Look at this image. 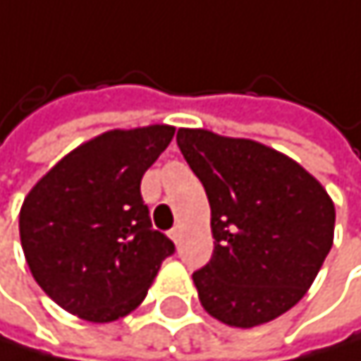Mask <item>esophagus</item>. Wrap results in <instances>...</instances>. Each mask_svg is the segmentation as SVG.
I'll return each mask as SVG.
<instances>
[{"label":"esophagus","instance_id":"esophagus-1","mask_svg":"<svg viewBox=\"0 0 361 361\" xmlns=\"http://www.w3.org/2000/svg\"><path fill=\"white\" fill-rule=\"evenodd\" d=\"M170 239H172L174 243L180 241V228H172V230H170Z\"/></svg>","mask_w":361,"mask_h":361}]
</instances>
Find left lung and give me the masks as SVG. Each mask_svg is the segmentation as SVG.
Masks as SVG:
<instances>
[{"label":"left lung","instance_id":"obj_1","mask_svg":"<svg viewBox=\"0 0 361 361\" xmlns=\"http://www.w3.org/2000/svg\"><path fill=\"white\" fill-rule=\"evenodd\" d=\"M176 144L211 204L215 250L193 274L202 308L243 329L278 319L331 250V197L297 161L254 140L178 129Z\"/></svg>","mask_w":361,"mask_h":361}]
</instances>
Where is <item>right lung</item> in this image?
I'll use <instances>...</instances> for the list:
<instances>
[{
	"label": "right lung",
	"mask_w": 361,
	"mask_h": 361,
	"mask_svg": "<svg viewBox=\"0 0 361 361\" xmlns=\"http://www.w3.org/2000/svg\"><path fill=\"white\" fill-rule=\"evenodd\" d=\"M172 137L168 124L107 131L71 150L25 195L19 232L27 267L66 312L92 323L127 317L174 254L140 193Z\"/></svg>",
	"instance_id": "obj_1"
}]
</instances>
